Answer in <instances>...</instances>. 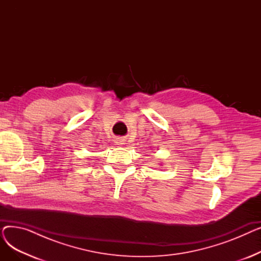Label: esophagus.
<instances>
[{
  "label": "esophagus",
  "mask_w": 261,
  "mask_h": 261,
  "mask_svg": "<svg viewBox=\"0 0 261 261\" xmlns=\"http://www.w3.org/2000/svg\"><path fill=\"white\" fill-rule=\"evenodd\" d=\"M125 142H126V141L123 140V139H116V140H115V144H116V145H118V146L125 145V144H126Z\"/></svg>",
  "instance_id": "obj_1"
}]
</instances>
